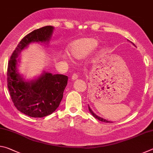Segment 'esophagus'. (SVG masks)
I'll return each instance as SVG.
<instances>
[{"label": "esophagus", "mask_w": 153, "mask_h": 153, "mask_svg": "<svg viewBox=\"0 0 153 153\" xmlns=\"http://www.w3.org/2000/svg\"><path fill=\"white\" fill-rule=\"evenodd\" d=\"M77 77H78V75H77V74H76V73H74L73 74H72V76H71V79L73 80H75L77 79Z\"/></svg>", "instance_id": "obj_1"}]
</instances>
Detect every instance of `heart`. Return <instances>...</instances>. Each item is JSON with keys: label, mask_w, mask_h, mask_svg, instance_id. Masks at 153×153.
<instances>
[{"label": "heart", "mask_w": 153, "mask_h": 153, "mask_svg": "<svg viewBox=\"0 0 153 153\" xmlns=\"http://www.w3.org/2000/svg\"><path fill=\"white\" fill-rule=\"evenodd\" d=\"M96 45V40L92 38H82L74 41L69 45L67 52L74 58H82L90 53Z\"/></svg>", "instance_id": "1"}]
</instances>
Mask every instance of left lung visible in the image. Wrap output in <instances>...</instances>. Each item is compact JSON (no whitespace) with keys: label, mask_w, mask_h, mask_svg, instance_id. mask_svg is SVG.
I'll return each instance as SVG.
<instances>
[{"label":"left lung","mask_w":153,"mask_h":153,"mask_svg":"<svg viewBox=\"0 0 153 153\" xmlns=\"http://www.w3.org/2000/svg\"><path fill=\"white\" fill-rule=\"evenodd\" d=\"M88 109H89V111H90V112L91 113V114L92 115L94 116V117H95V118H97V120H98L99 121H104V122H106V123H111V121H107V120H105V119H102V118H101V117H98V116H97V115H96L95 113H93V111H92V109L91 108H90V107H88Z\"/></svg>","instance_id":"left-lung-1"}]
</instances>
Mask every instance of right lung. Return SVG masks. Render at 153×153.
<instances>
[{"label":"right lung","instance_id":"1","mask_svg":"<svg viewBox=\"0 0 153 153\" xmlns=\"http://www.w3.org/2000/svg\"><path fill=\"white\" fill-rule=\"evenodd\" d=\"M51 25L35 30L18 43L7 67V86L15 107L32 117H44L53 113L60 105L68 77L45 73L35 81L24 82L17 71L18 54L32 42L48 41L53 32Z\"/></svg>","mask_w":153,"mask_h":153}]
</instances>
